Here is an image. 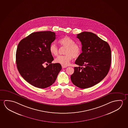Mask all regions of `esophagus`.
I'll use <instances>...</instances> for the list:
<instances>
[{"mask_svg":"<svg viewBox=\"0 0 128 128\" xmlns=\"http://www.w3.org/2000/svg\"><path fill=\"white\" fill-rule=\"evenodd\" d=\"M62 69H64V68H66V67H67L66 66H64V65H62Z\"/></svg>","mask_w":128,"mask_h":128,"instance_id":"obj_1","label":"esophagus"}]
</instances>
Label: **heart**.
<instances>
[{"label":"heart","mask_w":128,"mask_h":128,"mask_svg":"<svg viewBox=\"0 0 128 128\" xmlns=\"http://www.w3.org/2000/svg\"><path fill=\"white\" fill-rule=\"evenodd\" d=\"M58 42L61 46H66L65 52L66 54L58 56L55 59V62L66 66L69 64L73 57L77 58L80 56L81 52V47L80 44L74 43L72 38L66 36L59 40ZM49 50L54 56H57L58 54V48L54 43L51 44Z\"/></svg>","instance_id":"1"}]
</instances>
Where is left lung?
I'll use <instances>...</instances> for the list:
<instances>
[{"label": "left lung", "mask_w": 128, "mask_h": 128, "mask_svg": "<svg viewBox=\"0 0 128 128\" xmlns=\"http://www.w3.org/2000/svg\"><path fill=\"white\" fill-rule=\"evenodd\" d=\"M77 38L81 42L82 52L75 62L78 67H74L70 78L75 86L85 89L107 76L111 66V48L107 42L91 32H82Z\"/></svg>", "instance_id": "left-lung-1"}]
</instances>
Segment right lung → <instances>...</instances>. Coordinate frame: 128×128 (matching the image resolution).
Masks as SVG:
<instances>
[{
    "label": "right lung",
    "mask_w": 128,
    "mask_h": 128,
    "mask_svg": "<svg viewBox=\"0 0 128 128\" xmlns=\"http://www.w3.org/2000/svg\"><path fill=\"white\" fill-rule=\"evenodd\" d=\"M55 38L52 32H35L21 40L17 46V69L27 82L36 88L52 85L62 70L60 64L51 63L54 58L49 47ZM44 64L48 66L44 68Z\"/></svg>",
    "instance_id": "right-lung-1"
}]
</instances>
